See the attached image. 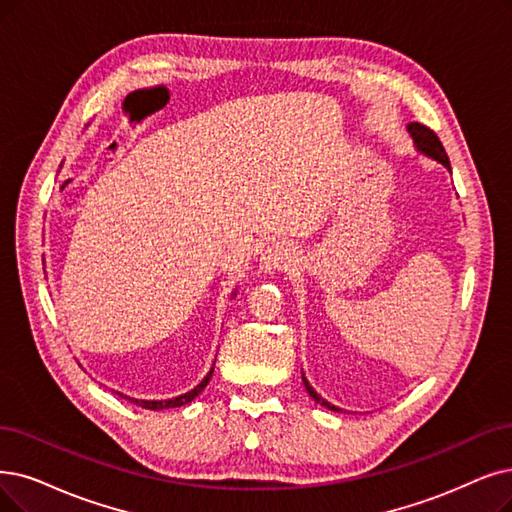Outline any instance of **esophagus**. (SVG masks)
I'll return each instance as SVG.
<instances>
[{
  "instance_id": "obj_1",
  "label": "esophagus",
  "mask_w": 512,
  "mask_h": 512,
  "mask_svg": "<svg viewBox=\"0 0 512 512\" xmlns=\"http://www.w3.org/2000/svg\"><path fill=\"white\" fill-rule=\"evenodd\" d=\"M294 262V252L288 243L283 241H275L271 243L267 250L262 252V258H260V269L264 273H277V271H288L290 264Z\"/></svg>"
}]
</instances>
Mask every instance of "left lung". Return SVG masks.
Instances as JSON below:
<instances>
[{"mask_svg": "<svg viewBox=\"0 0 512 512\" xmlns=\"http://www.w3.org/2000/svg\"><path fill=\"white\" fill-rule=\"evenodd\" d=\"M407 132L412 134V138H414V145H416V149L420 151V153H424V155H428V157H433L435 161H439V163H443V166L452 172V166H449V157H447V153H445V149H443V145H441V140H439V136L431 130V128H426V126H422V124H410L407 126ZM302 382H304V386H306V393H309L313 399H315V403H321L323 407H327V410H332V412H340V407H336V405H332V403H327L325 399H321L317 393H315V388L309 384V380L304 378V374H302Z\"/></svg>", "mask_w": 512, "mask_h": 512, "instance_id": "left-lung-1", "label": "left lung"}]
</instances>
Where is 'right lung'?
<instances>
[{
	"mask_svg": "<svg viewBox=\"0 0 512 512\" xmlns=\"http://www.w3.org/2000/svg\"><path fill=\"white\" fill-rule=\"evenodd\" d=\"M233 296H235V294H233ZM212 372H214V367L208 372L206 378H203L195 388H191L189 393L178 395V397H174V399H166V401H145V399H130V397H126V399L132 401V403H136V405H140V407H145V410H168V407L187 405V403H191V401L203 391V388L208 386V382H210V378H212ZM119 397H124V395H119Z\"/></svg>",
	"mask_w": 512,
	"mask_h": 512,
	"instance_id": "add662e5",
	"label": "right lung"
}]
</instances>
